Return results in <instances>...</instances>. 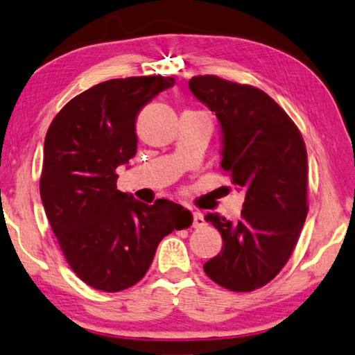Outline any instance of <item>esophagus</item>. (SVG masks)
<instances>
[{"mask_svg":"<svg viewBox=\"0 0 355 355\" xmlns=\"http://www.w3.org/2000/svg\"><path fill=\"white\" fill-rule=\"evenodd\" d=\"M205 225L204 215L200 211H193V227H202Z\"/></svg>","mask_w":355,"mask_h":355,"instance_id":"34e87169","label":"esophagus"}]
</instances>
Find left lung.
<instances>
[{"instance_id": "left-lung-1", "label": "left lung", "mask_w": 355, "mask_h": 355, "mask_svg": "<svg viewBox=\"0 0 355 355\" xmlns=\"http://www.w3.org/2000/svg\"><path fill=\"white\" fill-rule=\"evenodd\" d=\"M190 91L215 112L223 131L220 166L245 200L236 223L209 213L223 249L207 277L233 292L272 282L289 261L307 216V153L302 132L275 100L255 86L196 76Z\"/></svg>"}]
</instances>
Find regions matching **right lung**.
Here are the masks:
<instances>
[{
	"instance_id": "1",
	"label": "right lung",
	"mask_w": 355,
	"mask_h": 355,
	"mask_svg": "<svg viewBox=\"0 0 355 355\" xmlns=\"http://www.w3.org/2000/svg\"><path fill=\"white\" fill-rule=\"evenodd\" d=\"M175 78H112L69 100L46 132L40 178L46 216L60 249L88 286L119 292L148 272L160 241L190 227L182 205H148L117 190V166L137 150L136 117Z\"/></svg>"
}]
</instances>
